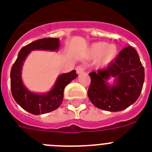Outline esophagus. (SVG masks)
I'll return each instance as SVG.
<instances>
[{"instance_id": "esophagus-1", "label": "esophagus", "mask_w": 152, "mask_h": 152, "mask_svg": "<svg viewBox=\"0 0 152 152\" xmlns=\"http://www.w3.org/2000/svg\"><path fill=\"white\" fill-rule=\"evenodd\" d=\"M84 70H85V68L83 65H81V64L76 67V72H77V74L83 73L84 72Z\"/></svg>"}]
</instances>
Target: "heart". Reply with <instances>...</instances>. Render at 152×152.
Listing matches in <instances>:
<instances>
[{"mask_svg":"<svg viewBox=\"0 0 152 152\" xmlns=\"http://www.w3.org/2000/svg\"><path fill=\"white\" fill-rule=\"evenodd\" d=\"M117 47L114 44H108L100 42L93 44L91 47V55L93 58L99 57L100 64H106L110 62L117 55Z\"/></svg>","mask_w":152,"mask_h":152,"instance_id":"1","label":"heart"}]
</instances>
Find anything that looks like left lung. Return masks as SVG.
Returning <instances> with one entry per match:
<instances>
[{
	"label": "left lung",
	"mask_w": 152,
	"mask_h": 152,
	"mask_svg": "<svg viewBox=\"0 0 152 152\" xmlns=\"http://www.w3.org/2000/svg\"><path fill=\"white\" fill-rule=\"evenodd\" d=\"M91 84L88 95L91 103L103 110L117 112L135 103L142 92L145 70L134 48L126 47L105 69L89 74ZM116 77V84L110 86L107 80Z\"/></svg>",
	"instance_id": "8db88e82"
}]
</instances>
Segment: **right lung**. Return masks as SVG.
<instances>
[{"label": "right lung", "mask_w": 152, "mask_h": 152, "mask_svg": "<svg viewBox=\"0 0 152 152\" xmlns=\"http://www.w3.org/2000/svg\"><path fill=\"white\" fill-rule=\"evenodd\" d=\"M59 47V39L57 38H44L23 47L13 63L10 71V89L15 101L23 109L34 115L47 113L58 108L62 103L64 89L77 75L75 70L61 75L53 89L45 94L31 93L23 86L21 79V69L24 60L30 51L57 50Z\"/></svg>", "instance_id": "1"}]
</instances>
